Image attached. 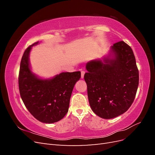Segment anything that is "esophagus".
I'll return each instance as SVG.
<instances>
[{
  "instance_id": "obj_1",
  "label": "esophagus",
  "mask_w": 155,
  "mask_h": 155,
  "mask_svg": "<svg viewBox=\"0 0 155 155\" xmlns=\"http://www.w3.org/2000/svg\"><path fill=\"white\" fill-rule=\"evenodd\" d=\"M85 70H81V77L82 79L84 78V76H85Z\"/></svg>"
}]
</instances>
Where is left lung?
I'll return each instance as SVG.
<instances>
[{
  "mask_svg": "<svg viewBox=\"0 0 155 155\" xmlns=\"http://www.w3.org/2000/svg\"><path fill=\"white\" fill-rule=\"evenodd\" d=\"M84 79L89 104L101 118L124 114L132 105L137 92L139 73L133 51L124 41L111 46L107 55L86 64Z\"/></svg>",
  "mask_w": 155,
  "mask_h": 155,
  "instance_id": "left-lung-1",
  "label": "left lung"
}]
</instances>
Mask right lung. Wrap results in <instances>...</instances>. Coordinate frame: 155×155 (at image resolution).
I'll use <instances>...</instances> for the list:
<instances>
[{"label":"right lung","mask_w":155,"mask_h":155,"mask_svg":"<svg viewBox=\"0 0 155 155\" xmlns=\"http://www.w3.org/2000/svg\"><path fill=\"white\" fill-rule=\"evenodd\" d=\"M37 42L25 51L20 64L18 87L22 100L31 114L41 122L53 124L68 112L70 100L81 72H61L44 79L31 71L30 54Z\"/></svg>","instance_id":"right-lung-1"}]
</instances>
